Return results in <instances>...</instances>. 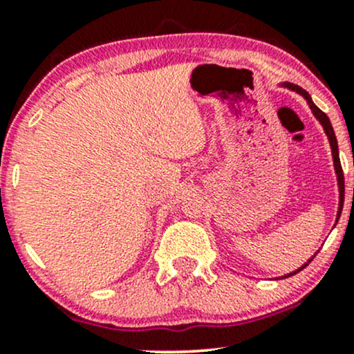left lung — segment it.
I'll use <instances>...</instances> for the list:
<instances>
[{"mask_svg":"<svg viewBox=\"0 0 354 354\" xmlns=\"http://www.w3.org/2000/svg\"><path fill=\"white\" fill-rule=\"evenodd\" d=\"M281 86H286V88L293 89V91L299 93V95L304 96V100H306V101H308V104H310V108H311L313 115H315V116H316V120H318L319 123L323 124V128H324V133H326L328 140H330V145H331V153H333V161H335V169H336V176H338V186H339V211H338V219H339L341 209H343V200H344V174H343V168H341V161H339V153H338V141H336L335 131H333V126H331V123H330V118H328L326 115H324V113L321 111V109H319L318 106H316L315 103H313L311 98H310V95H308V93L304 91L303 88H299L298 84L283 83ZM310 261H311V259H310ZM310 261H308V263H310ZM308 263H306V265H308ZM306 265H303L301 268H299L298 271H301L303 268L306 266ZM291 274H295V273H291ZM291 274H286V278H288V276H291Z\"/></svg>","mask_w":354,"mask_h":354,"instance_id":"left-lung-1","label":"left lung"}]
</instances>
